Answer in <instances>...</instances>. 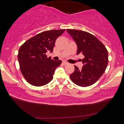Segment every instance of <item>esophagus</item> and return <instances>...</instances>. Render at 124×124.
<instances>
[{"label": "esophagus", "mask_w": 124, "mask_h": 124, "mask_svg": "<svg viewBox=\"0 0 124 124\" xmlns=\"http://www.w3.org/2000/svg\"><path fill=\"white\" fill-rule=\"evenodd\" d=\"M63 64L64 65H67V64H68V63L66 61H63Z\"/></svg>", "instance_id": "obj_1"}]
</instances>
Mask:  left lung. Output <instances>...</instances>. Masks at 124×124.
<instances>
[{"mask_svg": "<svg viewBox=\"0 0 124 124\" xmlns=\"http://www.w3.org/2000/svg\"><path fill=\"white\" fill-rule=\"evenodd\" d=\"M78 46L77 54L84 56L83 67L75 70L70 78L75 84L87 87L95 84L106 70L108 63V51L102 42L90 33L76 29H66Z\"/></svg>", "mask_w": 124, "mask_h": 124, "instance_id": "1", "label": "left lung"}]
</instances>
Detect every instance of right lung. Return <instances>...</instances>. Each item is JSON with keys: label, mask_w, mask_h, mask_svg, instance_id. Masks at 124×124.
Here are the masks:
<instances>
[{"label": "right lung", "mask_w": 124, "mask_h": 124, "mask_svg": "<svg viewBox=\"0 0 124 124\" xmlns=\"http://www.w3.org/2000/svg\"><path fill=\"white\" fill-rule=\"evenodd\" d=\"M64 31L54 29L40 33L21 46L17 55L20 70L30 84L41 86L53 79L54 70L62 61L47 57L46 53L53 51L56 40Z\"/></svg>", "instance_id": "right-lung-1"}]
</instances>
